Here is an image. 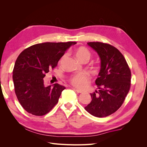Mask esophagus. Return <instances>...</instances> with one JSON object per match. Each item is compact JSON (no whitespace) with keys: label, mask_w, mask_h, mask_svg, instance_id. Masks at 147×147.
Listing matches in <instances>:
<instances>
[{"label":"esophagus","mask_w":147,"mask_h":147,"mask_svg":"<svg viewBox=\"0 0 147 147\" xmlns=\"http://www.w3.org/2000/svg\"><path fill=\"white\" fill-rule=\"evenodd\" d=\"M74 90L75 91H77L78 93H82V92H83V91H82L80 90H78V89H76V88L74 89Z\"/></svg>","instance_id":"obj_1"}]
</instances>
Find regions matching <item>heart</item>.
<instances>
[{"label": "heart", "instance_id": "obj_1", "mask_svg": "<svg viewBox=\"0 0 147 147\" xmlns=\"http://www.w3.org/2000/svg\"><path fill=\"white\" fill-rule=\"evenodd\" d=\"M75 55L80 61L83 62L90 59L91 53L86 47H80L76 49ZM68 80L74 86L79 89H84L90 83V77L86 72H79L70 75Z\"/></svg>", "mask_w": 147, "mask_h": 147}]
</instances>
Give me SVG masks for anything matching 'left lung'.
<instances>
[{"instance_id":"8db88e82","label":"left lung","mask_w":147,"mask_h":147,"mask_svg":"<svg viewBox=\"0 0 147 147\" xmlns=\"http://www.w3.org/2000/svg\"><path fill=\"white\" fill-rule=\"evenodd\" d=\"M88 45L98 53L101 65L96 80L99 90L91 93L92 101L84 109L93 116L105 117L123 104L131 88V72L117 48L100 42H88Z\"/></svg>"}]
</instances>
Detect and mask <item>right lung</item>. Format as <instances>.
<instances>
[{"label": "right lung", "instance_id": "obj_1", "mask_svg": "<svg viewBox=\"0 0 147 147\" xmlns=\"http://www.w3.org/2000/svg\"><path fill=\"white\" fill-rule=\"evenodd\" d=\"M76 43H38L20 53L13 68V80L18 100L26 112L43 116L58 102L65 88L58 83L46 86L43 78L56 67L67 50Z\"/></svg>", "mask_w": 147, "mask_h": 147}]
</instances>
